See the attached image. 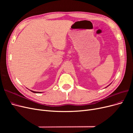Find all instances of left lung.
<instances>
[{
    "label": "left lung",
    "mask_w": 133,
    "mask_h": 133,
    "mask_svg": "<svg viewBox=\"0 0 133 133\" xmlns=\"http://www.w3.org/2000/svg\"><path fill=\"white\" fill-rule=\"evenodd\" d=\"M110 85V84H109V85ZM109 85H108V86H109ZM107 87H106V88H107Z\"/></svg>",
    "instance_id": "8db88e82"
}]
</instances>
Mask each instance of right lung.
I'll use <instances>...</instances> for the list:
<instances>
[{"mask_svg":"<svg viewBox=\"0 0 133 133\" xmlns=\"http://www.w3.org/2000/svg\"><path fill=\"white\" fill-rule=\"evenodd\" d=\"M31 92H34V93H41V92H38V91H33V90H30Z\"/></svg>","mask_w":133,"mask_h":133,"instance_id":"add662e5","label":"right lung"}]
</instances>
